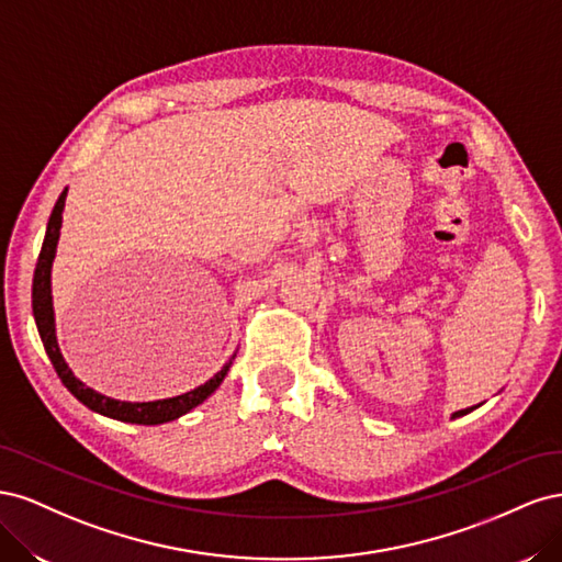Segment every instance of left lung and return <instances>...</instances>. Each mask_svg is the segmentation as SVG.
<instances>
[{
    "mask_svg": "<svg viewBox=\"0 0 562 562\" xmlns=\"http://www.w3.org/2000/svg\"><path fill=\"white\" fill-rule=\"evenodd\" d=\"M473 411V407H467V411H459V413H454L452 417H462V415H467V413H471Z\"/></svg>",
    "mask_w": 562,
    "mask_h": 562,
    "instance_id": "obj_1",
    "label": "left lung"
}]
</instances>
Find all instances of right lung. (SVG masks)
Returning a JSON list of instances; mask_svg holds the SVG:
<instances>
[{
    "label": "right lung",
    "mask_w": 562,
    "mask_h": 562,
    "mask_svg": "<svg viewBox=\"0 0 562 562\" xmlns=\"http://www.w3.org/2000/svg\"><path fill=\"white\" fill-rule=\"evenodd\" d=\"M65 196H67V190L58 196L54 213H50V217H48L46 236H44L42 252H40L37 269H35V281H32V314H35L37 330H40V337H42L50 363H54L58 378L67 386V391H70V394L79 403L91 407V411H95L100 415L119 419V422H131V424H164V422L178 419L180 415L190 413L192 407H196L199 403H203L213 394V391L220 386V382L225 380L232 361L223 370H220L213 380L196 386L194 391H187V394L176 396V398H164V401H151V403H126V401L108 398L103 394H98V391L83 386L72 375V370L67 368L63 353L58 349V342H56L54 304H50V262H54L58 236H60Z\"/></svg>",
    "instance_id": "right-lung-1"
}]
</instances>
